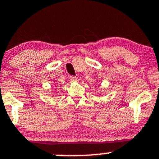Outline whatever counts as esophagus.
<instances>
[{
    "label": "esophagus",
    "instance_id": "34e87169",
    "mask_svg": "<svg viewBox=\"0 0 159 159\" xmlns=\"http://www.w3.org/2000/svg\"><path fill=\"white\" fill-rule=\"evenodd\" d=\"M69 79L70 81H72V82H77V81H78V78L75 76H70Z\"/></svg>",
    "mask_w": 159,
    "mask_h": 159
}]
</instances>
